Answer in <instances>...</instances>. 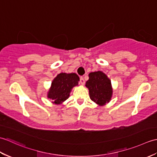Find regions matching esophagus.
I'll list each match as a JSON object with an SVG mask.
<instances>
[{"label":"esophagus","instance_id":"obj_1","mask_svg":"<svg viewBox=\"0 0 157 157\" xmlns=\"http://www.w3.org/2000/svg\"><path fill=\"white\" fill-rule=\"evenodd\" d=\"M80 83H81V84H82V85H84L85 84V80H84V78H83V77H81V78H80Z\"/></svg>","mask_w":157,"mask_h":157}]
</instances>
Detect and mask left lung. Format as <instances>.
Instances as JSON below:
<instances>
[{"label":"left lung","instance_id":"left-lung-1","mask_svg":"<svg viewBox=\"0 0 157 157\" xmlns=\"http://www.w3.org/2000/svg\"><path fill=\"white\" fill-rule=\"evenodd\" d=\"M88 76L86 86L89 90L90 98L99 106L105 105L111 101L113 95L111 80L100 71L90 73Z\"/></svg>","mask_w":157,"mask_h":157}]
</instances>
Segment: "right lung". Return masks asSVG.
I'll list each match as a JSON object with an SVG mask.
<instances>
[{
	"label": "right lung",
	"mask_w": 157,
	"mask_h": 157,
	"mask_svg": "<svg viewBox=\"0 0 157 157\" xmlns=\"http://www.w3.org/2000/svg\"><path fill=\"white\" fill-rule=\"evenodd\" d=\"M79 76L75 73H61L53 79L48 92V98L52 103L60 105L69 97L72 88L78 85Z\"/></svg>",
	"instance_id": "obj_1"
}]
</instances>
